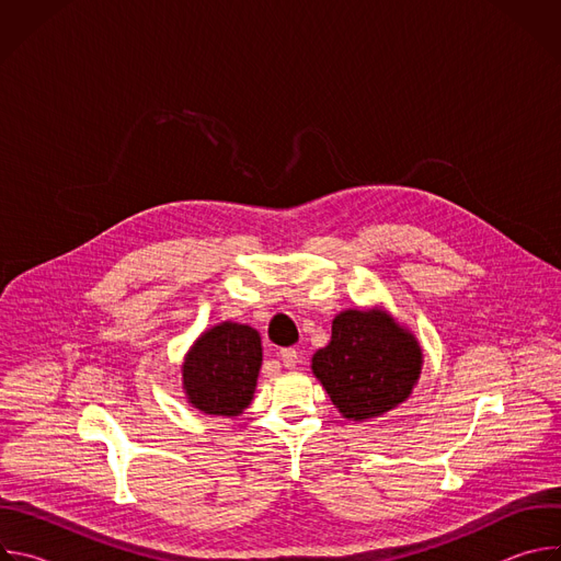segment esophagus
<instances>
[{"instance_id": "1", "label": "esophagus", "mask_w": 561, "mask_h": 561, "mask_svg": "<svg viewBox=\"0 0 561 561\" xmlns=\"http://www.w3.org/2000/svg\"><path fill=\"white\" fill-rule=\"evenodd\" d=\"M279 357H282V362H284L286 368H295V366H297V359H299V355H297L295 348H282V351H279Z\"/></svg>"}]
</instances>
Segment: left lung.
<instances>
[{"instance_id": "8db88e82", "label": "left lung", "mask_w": 561, "mask_h": 561, "mask_svg": "<svg viewBox=\"0 0 561 561\" xmlns=\"http://www.w3.org/2000/svg\"><path fill=\"white\" fill-rule=\"evenodd\" d=\"M424 364L417 337L381 308H348L333 319L329 346L312 355V375L342 417H379L413 392Z\"/></svg>"}]
</instances>
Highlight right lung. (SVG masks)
Instances as JSON below:
<instances>
[{
	"label": "right lung",
	"mask_w": 561,
	"mask_h": 561,
	"mask_svg": "<svg viewBox=\"0 0 561 561\" xmlns=\"http://www.w3.org/2000/svg\"><path fill=\"white\" fill-rule=\"evenodd\" d=\"M262 337L247 324L221 322L197 337L182 364L188 404L206 415H242L255 394Z\"/></svg>",
	"instance_id": "1"
}]
</instances>
